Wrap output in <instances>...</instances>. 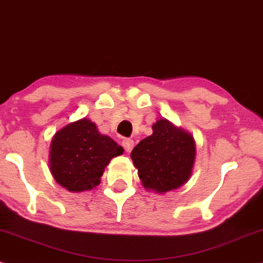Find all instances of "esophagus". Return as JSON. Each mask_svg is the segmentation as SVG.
Instances as JSON below:
<instances>
[{
    "label": "esophagus",
    "mask_w": 263,
    "mask_h": 263,
    "mask_svg": "<svg viewBox=\"0 0 263 263\" xmlns=\"http://www.w3.org/2000/svg\"><path fill=\"white\" fill-rule=\"evenodd\" d=\"M122 145H123V148H125V151L129 153V152L132 151V148H134L135 142L132 140H129V138H125V140L122 141Z\"/></svg>",
    "instance_id": "34e87169"
}]
</instances>
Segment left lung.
I'll list each match as a JSON object with an SVG mask.
<instances>
[{
  "label": "left lung",
  "instance_id": "8db88e82",
  "mask_svg": "<svg viewBox=\"0 0 263 263\" xmlns=\"http://www.w3.org/2000/svg\"><path fill=\"white\" fill-rule=\"evenodd\" d=\"M152 128L153 134L131 152V159L144 189L165 194L181 187L191 176L196 158L195 140L166 119H159Z\"/></svg>",
  "mask_w": 263,
  "mask_h": 263
}]
</instances>
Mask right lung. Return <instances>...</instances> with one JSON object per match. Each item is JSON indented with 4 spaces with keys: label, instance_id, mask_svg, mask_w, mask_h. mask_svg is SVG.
<instances>
[{
    "label": "right lung",
    "instance_id": "add662e5",
    "mask_svg": "<svg viewBox=\"0 0 263 263\" xmlns=\"http://www.w3.org/2000/svg\"><path fill=\"white\" fill-rule=\"evenodd\" d=\"M123 148L101 135L96 123L81 119L62 127L50 145V172L62 187L71 192L88 191L100 183L104 170Z\"/></svg>",
    "mask_w": 263,
    "mask_h": 263
}]
</instances>
